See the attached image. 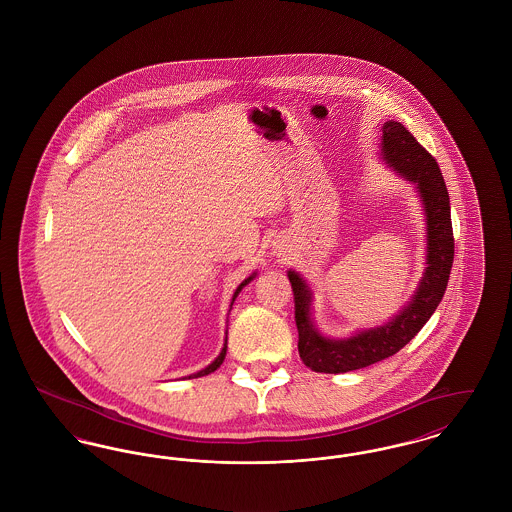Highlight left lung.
I'll list each match as a JSON object with an SVG mask.
<instances>
[{
    "label": "left lung",
    "mask_w": 512,
    "mask_h": 512,
    "mask_svg": "<svg viewBox=\"0 0 512 512\" xmlns=\"http://www.w3.org/2000/svg\"><path fill=\"white\" fill-rule=\"evenodd\" d=\"M381 156L397 173L416 185L428 219V256L420 287L408 306L391 322L358 331L349 339H327L310 320L312 293L302 277L289 271L295 296V322L298 329V354L302 362L323 374H345L385 360L410 343L430 320L445 295L455 258V239L451 223L449 192L439 165L430 152L410 135L404 125L387 121L383 125Z\"/></svg>",
    "instance_id": "8db88e82"
}]
</instances>
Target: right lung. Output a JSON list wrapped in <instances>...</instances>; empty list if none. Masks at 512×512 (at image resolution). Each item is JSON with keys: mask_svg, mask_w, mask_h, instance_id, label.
<instances>
[{"mask_svg": "<svg viewBox=\"0 0 512 512\" xmlns=\"http://www.w3.org/2000/svg\"><path fill=\"white\" fill-rule=\"evenodd\" d=\"M256 275V273H254ZM254 275H250L248 279H244L243 283L237 287V291H235V295H233V300H231V306H233V302H235V298H237V295L241 293V289H243L244 285L246 283H250L252 279H254ZM225 354H227V339H225V345H223V349H221V352H219V356H217L216 360L210 364V366H206L204 370H200V372H196V374H192L190 377H202V376H208V374H212V372H216L217 368L223 364V360H225Z\"/></svg>", "mask_w": 512, "mask_h": 512, "instance_id": "right-lung-1", "label": "right lung"}]
</instances>
